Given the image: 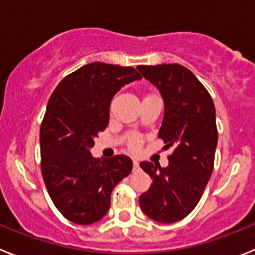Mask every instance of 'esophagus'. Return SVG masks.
Returning <instances> with one entry per match:
<instances>
[{
    "mask_svg": "<svg viewBox=\"0 0 255 255\" xmlns=\"http://www.w3.org/2000/svg\"><path fill=\"white\" fill-rule=\"evenodd\" d=\"M132 166H134V170H136L139 167V162L136 159H132Z\"/></svg>",
    "mask_w": 255,
    "mask_h": 255,
    "instance_id": "34e87169",
    "label": "esophagus"
}]
</instances>
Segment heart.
I'll return each instance as SVG.
<instances>
[{
  "instance_id": "b5f03b06",
  "label": "heart",
  "mask_w": 255,
  "mask_h": 255,
  "mask_svg": "<svg viewBox=\"0 0 255 255\" xmlns=\"http://www.w3.org/2000/svg\"><path fill=\"white\" fill-rule=\"evenodd\" d=\"M130 145H131L132 148H138L139 147V140L136 138H134L131 140V143H130Z\"/></svg>"
}]
</instances>
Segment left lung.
I'll return each mask as SVG.
<instances>
[{
  "label": "left lung",
  "mask_w": 255,
  "mask_h": 255,
  "mask_svg": "<svg viewBox=\"0 0 255 255\" xmlns=\"http://www.w3.org/2000/svg\"><path fill=\"white\" fill-rule=\"evenodd\" d=\"M136 69L161 93L164 114L158 136L164 148L173 149L167 167L140 162L152 184L139 204L153 221L172 224L195 208L211 179L218 140L215 105L203 84L181 65Z\"/></svg>",
  "instance_id": "1"
}]
</instances>
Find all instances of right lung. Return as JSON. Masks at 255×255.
<instances>
[{"mask_svg": "<svg viewBox=\"0 0 255 255\" xmlns=\"http://www.w3.org/2000/svg\"><path fill=\"white\" fill-rule=\"evenodd\" d=\"M140 79L132 67L92 62L62 79L49 98L40 126L42 175L56 208L74 224L105 217L112 190L131 172L129 157L94 158L91 148L107 128L115 94Z\"/></svg>", "mask_w": 255, "mask_h": 255, "instance_id": "add662e5", "label": "right lung"}]
</instances>
